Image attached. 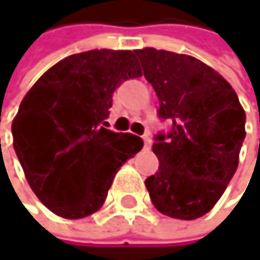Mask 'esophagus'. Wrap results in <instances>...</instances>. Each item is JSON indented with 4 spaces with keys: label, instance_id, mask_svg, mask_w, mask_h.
<instances>
[{
    "label": "esophagus",
    "instance_id": "34e87169",
    "mask_svg": "<svg viewBox=\"0 0 260 260\" xmlns=\"http://www.w3.org/2000/svg\"><path fill=\"white\" fill-rule=\"evenodd\" d=\"M142 139H143L145 148H149V146H151V137H149V134H145V136H142Z\"/></svg>",
    "mask_w": 260,
    "mask_h": 260
}]
</instances>
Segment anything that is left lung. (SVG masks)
I'll list each match as a JSON object with an SVG mask.
<instances>
[{"instance_id": "left-lung-1", "label": "left lung", "mask_w": 260, "mask_h": 260, "mask_svg": "<svg viewBox=\"0 0 260 260\" xmlns=\"http://www.w3.org/2000/svg\"><path fill=\"white\" fill-rule=\"evenodd\" d=\"M172 123L154 136L159 170L145 185L164 215L195 220L207 214L233 179L245 139V111L229 85L201 60L164 49L134 51Z\"/></svg>"}]
</instances>
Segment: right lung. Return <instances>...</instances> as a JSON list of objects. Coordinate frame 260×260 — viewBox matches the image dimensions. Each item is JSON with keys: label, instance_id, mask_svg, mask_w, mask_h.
Returning a JSON list of instances; mask_svg holds the SVG:
<instances>
[{"label": "right lung", "instance_id": "add662e5", "mask_svg": "<svg viewBox=\"0 0 260 260\" xmlns=\"http://www.w3.org/2000/svg\"><path fill=\"white\" fill-rule=\"evenodd\" d=\"M139 76L133 51L92 49L51 67L23 98L14 148L32 192L56 215L96 212L118 168L142 149L140 137L104 127L115 88Z\"/></svg>", "mask_w": 260, "mask_h": 260}]
</instances>
